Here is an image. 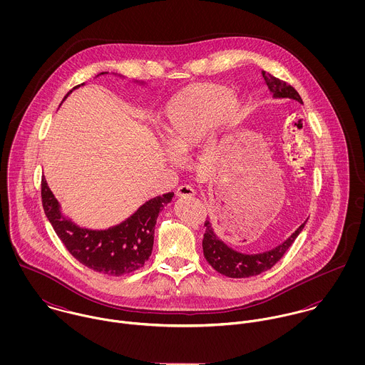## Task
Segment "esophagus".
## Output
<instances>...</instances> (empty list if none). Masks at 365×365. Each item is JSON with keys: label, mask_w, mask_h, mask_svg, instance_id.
<instances>
[{"label": "esophagus", "mask_w": 365, "mask_h": 365, "mask_svg": "<svg viewBox=\"0 0 365 365\" xmlns=\"http://www.w3.org/2000/svg\"><path fill=\"white\" fill-rule=\"evenodd\" d=\"M195 195V190L191 187V185H180L177 188V197L180 198H188V197H194Z\"/></svg>", "instance_id": "34e87169"}]
</instances>
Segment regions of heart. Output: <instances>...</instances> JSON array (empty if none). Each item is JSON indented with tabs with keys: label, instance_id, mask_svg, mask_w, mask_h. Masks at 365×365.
I'll list each match as a JSON object with an SVG mask.
<instances>
[{
	"label": "heart",
	"instance_id": "obj_1",
	"mask_svg": "<svg viewBox=\"0 0 365 365\" xmlns=\"http://www.w3.org/2000/svg\"><path fill=\"white\" fill-rule=\"evenodd\" d=\"M239 110L240 105L230 88L217 84L191 86L163 110L165 143L173 153L184 156L204 140L216 122H235Z\"/></svg>",
	"mask_w": 365,
	"mask_h": 365
}]
</instances>
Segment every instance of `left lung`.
<instances>
[{
  "label": "left lung",
  "mask_w": 365,
  "mask_h": 365,
  "mask_svg": "<svg viewBox=\"0 0 365 365\" xmlns=\"http://www.w3.org/2000/svg\"><path fill=\"white\" fill-rule=\"evenodd\" d=\"M261 74L269 91L274 94V97L292 98L298 103H302L301 96L292 86L271 76L267 71H261ZM204 226L207 227V230L204 233L202 249H204V256L212 265V268L220 272L222 275H226L230 278H247V277L259 275L281 260L282 256L287 253V250L292 246L298 235L302 232L305 223H302L295 230V233H292L291 237L287 239L282 245L260 255H243V253L235 252L233 249L227 247L222 240L216 237L209 220H205Z\"/></svg>",
  "instance_id": "8db88e82"
}]
</instances>
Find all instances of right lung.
Instances as JSON below:
<instances>
[{"mask_svg": "<svg viewBox=\"0 0 365 365\" xmlns=\"http://www.w3.org/2000/svg\"><path fill=\"white\" fill-rule=\"evenodd\" d=\"M77 87L80 86L73 90ZM41 194L43 210L70 255L86 267L113 277L133 272L149 260L153 250L157 216L174 195V192H168L148 201L130 217L113 227L90 230L78 227L61 215L45 178H42Z\"/></svg>", "mask_w": 365, "mask_h": 365, "instance_id": "1", "label": "right lung"}]
</instances>
